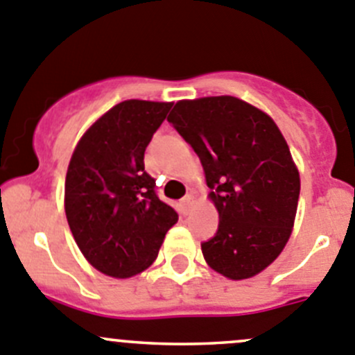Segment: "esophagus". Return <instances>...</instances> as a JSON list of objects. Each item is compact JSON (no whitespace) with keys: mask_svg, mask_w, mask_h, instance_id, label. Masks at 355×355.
<instances>
[{"mask_svg":"<svg viewBox=\"0 0 355 355\" xmlns=\"http://www.w3.org/2000/svg\"><path fill=\"white\" fill-rule=\"evenodd\" d=\"M180 206H182V211H184V213H189V211H191V207L194 206V196H185V198L182 199Z\"/></svg>","mask_w":355,"mask_h":355,"instance_id":"34e87169","label":"esophagus"}]
</instances>
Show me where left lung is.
Masks as SVG:
<instances>
[{
	"label": "left lung",
	"instance_id": "left-lung-1",
	"mask_svg": "<svg viewBox=\"0 0 355 355\" xmlns=\"http://www.w3.org/2000/svg\"><path fill=\"white\" fill-rule=\"evenodd\" d=\"M168 121L198 153L220 214L202 256L214 271L244 280L284 250L300 178L277 123L234 96L178 101Z\"/></svg>",
	"mask_w": 355,
	"mask_h": 355
}]
</instances>
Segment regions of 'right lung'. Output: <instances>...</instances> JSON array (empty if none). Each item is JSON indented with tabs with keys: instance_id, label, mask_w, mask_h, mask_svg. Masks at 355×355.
<instances>
[{
	"instance_id": "1",
	"label": "right lung",
	"mask_w": 355,
	"mask_h": 355,
	"mask_svg": "<svg viewBox=\"0 0 355 355\" xmlns=\"http://www.w3.org/2000/svg\"><path fill=\"white\" fill-rule=\"evenodd\" d=\"M171 103L130 99L113 106L75 148L65 180V213L85 259L128 278L156 259L178 214L156 194L144 153Z\"/></svg>"
}]
</instances>
